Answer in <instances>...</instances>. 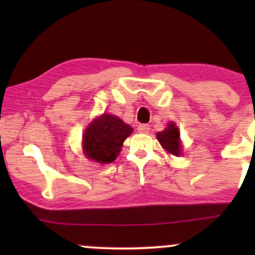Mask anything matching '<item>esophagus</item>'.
I'll return each instance as SVG.
<instances>
[{
    "label": "esophagus",
    "mask_w": 255,
    "mask_h": 255,
    "mask_svg": "<svg viewBox=\"0 0 255 255\" xmlns=\"http://www.w3.org/2000/svg\"><path fill=\"white\" fill-rule=\"evenodd\" d=\"M138 132L139 133H148L150 130V126L149 125H139L138 126Z\"/></svg>",
    "instance_id": "obj_1"
}]
</instances>
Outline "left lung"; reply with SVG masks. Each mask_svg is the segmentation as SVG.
Wrapping results in <instances>:
<instances>
[{
    "instance_id": "obj_1",
    "label": "left lung",
    "mask_w": 255,
    "mask_h": 255,
    "mask_svg": "<svg viewBox=\"0 0 255 255\" xmlns=\"http://www.w3.org/2000/svg\"><path fill=\"white\" fill-rule=\"evenodd\" d=\"M158 140L160 142L161 146L165 149L168 153L173 155H179L181 151V144H180V133L177 127L174 123H169L168 128L163 132H159L156 134Z\"/></svg>"
}]
</instances>
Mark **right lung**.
<instances>
[{"label":"right lung","mask_w":255,"mask_h":255,"mask_svg":"<svg viewBox=\"0 0 255 255\" xmlns=\"http://www.w3.org/2000/svg\"><path fill=\"white\" fill-rule=\"evenodd\" d=\"M133 128L112 115H102L92 121L84 134V150L99 163H112L120 154L123 142Z\"/></svg>","instance_id":"add662e5"}]
</instances>
